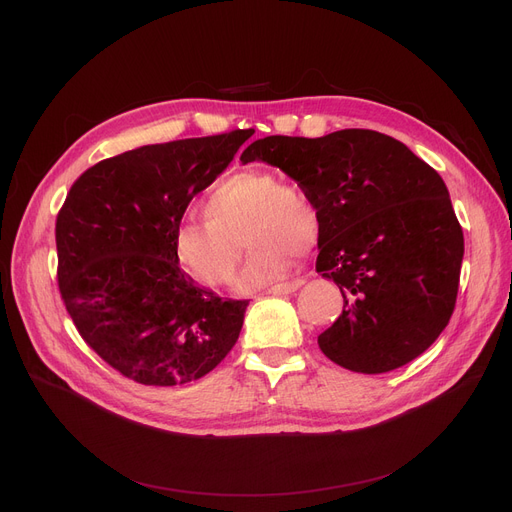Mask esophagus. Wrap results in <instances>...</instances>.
<instances>
[{"label":"esophagus","instance_id":"1","mask_svg":"<svg viewBox=\"0 0 512 512\" xmlns=\"http://www.w3.org/2000/svg\"><path fill=\"white\" fill-rule=\"evenodd\" d=\"M303 284H305V280L297 278V280H292V282H282V284H276L272 288H267V292H270V294H292V292H297Z\"/></svg>","mask_w":512,"mask_h":512}]
</instances>
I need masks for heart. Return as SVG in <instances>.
<instances>
[{
	"label": "heart",
	"mask_w": 512,
	"mask_h": 512,
	"mask_svg": "<svg viewBox=\"0 0 512 512\" xmlns=\"http://www.w3.org/2000/svg\"><path fill=\"white\" fill-rule=\"evenodd\" d=\"M205 218H186L174 232L172 251L180 270L218 288L234 280L242 238L253 249L240 288L255 290L282 280L292 257H305L319 238V211L303 186L282 182L272 170L245 168L215 184Z\"/></svg>",
	"instance_id": "b5f03b06"
}]
</instances>
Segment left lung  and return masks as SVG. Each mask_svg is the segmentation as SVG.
Instances as JSON below:
<instances>
[{
  "mask_svg": "<svg viewBox=\"0 0 512 512\" xmlns=\"http://www.w3.org/2000/svg\"><path fill=\"white\" fill-rule=\"evenodd\" d=\"M303 186L319 211L315 270L344 309L317 336L330 361L386 373L425 353L448 326L465 253L440 174L388 134L346 128L319 139L265 137L240 155Z\"/></svg>",
  "mask_w": 512,
  "mask_h": 512,
  "instance_id": "obj_1",
  "label": "left lung"
}]
</instances>
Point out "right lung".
Masks as SVG:
<instances>
[{
    "mask_svg": "<svg viewBox=\"0 0 512 512\" xmlns=\"http://www.w3.org/2000/svg\"><path fill=\"white\" fill-rule=\"evenodd\" d=\"M253 130L145 145L80 176L58 213V284L78 334L124 378L180 386L218 367L249 301H222L174 259L193 197Z\"/></svg>",
    "mask_w": 512,
    "mask_h": 512,
    "instance_id": "obj_1",
    "label": "right lung"
}]
</instances>
